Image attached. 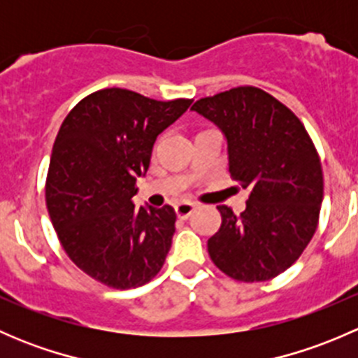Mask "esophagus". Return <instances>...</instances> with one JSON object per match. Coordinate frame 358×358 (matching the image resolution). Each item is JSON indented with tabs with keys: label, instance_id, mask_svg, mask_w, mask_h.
Instances as JSON below:
<instances>
[{
	"label": "esophagus",
	"instance_id": "1",
	"mask_svg": "<svg viewBox=\"0 0 358 358\" xmlns=\"http://www.w3.org/2000/svg\"><path fill=\"white\" fill-rule=\"evenodd\" d=\"M194 209H196V204H192V202H180V204L175 206V211L178 218H189Z\"/></svg>",
	"mask_w": 358,
	"mask_h": 358
}]
</instances>
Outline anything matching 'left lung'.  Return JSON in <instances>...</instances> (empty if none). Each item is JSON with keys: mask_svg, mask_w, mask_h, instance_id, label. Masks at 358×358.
Segmentation results:
<instances>
[{"mask_svg": "<svg viewBox=\"0 0 358 358\" xmlns=\"http://www.w3.org/2000/svg\"><path fill=\"white\" fill-rule=\"evenodd\" d=\"M192 110L222 129L230 176L251 192L239 216L218 206L222 227L209 237V256L241 282L273 279L317 230L324 178L315 145L294 112L255 86L206 96Z\"/></svg>", "mask_w": 358, "mask_h": 358, "instance_id": "1", "label": "left lung"}]
</instances>
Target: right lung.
Here are the masks:
<instances>
[{
	"label": "right lung",
	"instance_id": "right-lung-1",
	"mask_svg": "<svg viewBox=\"0 0 358 358\" xmlns=\"http://www.w3.org/2000/svg\"><path fill=\"white\" fill-rule=\"evenodd\" d=\"M190 103L106 88L85 96L64 119L50 159L46 208L64 251L92 279L131 289L164 265L175 209L135 208L133 196L157 135Z\"/></svg>",
	"mask_w": 358,
	"mask_h": 358
}]
</instances>
